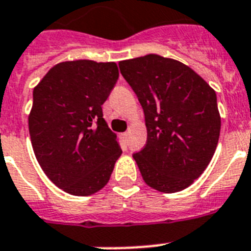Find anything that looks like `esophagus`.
<instances>
[{
	"label": "esophagus",
	"mask_w": 251,
	"mask_h": 251,
	"mask_svg": "<svg viewBox=\"0 0 251 251\" xmlns=\"http://www.w3.org/2000/svg\"><path fill=\"white\" fill-rule=\"evenodd\" d=\"M121 138L126 142V140H127V138H129V132H124V134H121Z\"/></svg>",
	"instance_id": "34e87169"
}]
</instances>
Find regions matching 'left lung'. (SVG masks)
<instances>
[{"label":"left lung","instance_id":"1","mask_svg":"<svg viewBox=\"0 0 251 251\" xmlns=\"http://www.w3.org/2000/svg\"><path fill=\"white\" fill-rule=\"evenodd\" d=\"M119 66L144 111L147 144L132 154L143 180L161 193L184 190L203 174L218 144L216 92L189 66L159 54Z\"/></svg>","mask_w":251,"mask_h":251}]
</instances>
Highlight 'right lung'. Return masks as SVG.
I'll return each instance as SVG.
<instances>
[{
  "label": "right lung",
  "mask_w": 251,
  "mask_h": 251,
  "mask_svg": "<svg viewBox=\"0 0 251 251\" xmlns=\"http://www.w3.org/2000/svg\"><path fill=\"white\" fill-rule=\"evenodd\" d=\"M117 79L115 62L66 61L33 90V151L47 177L71 195L88 197L104 187L122 153L102 112Z\"/></svg>",
  "instance_id": "obj_1"
}]
</instances>
